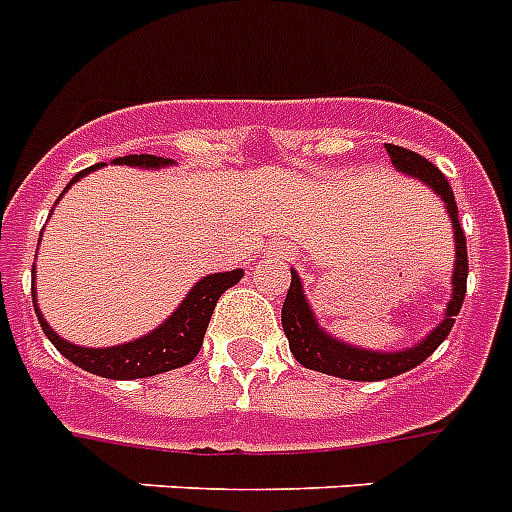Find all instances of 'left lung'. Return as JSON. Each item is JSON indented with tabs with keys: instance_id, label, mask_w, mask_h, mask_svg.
Instances as JSON below:
<instances>
[{
	"instance_id": "left-lung-1",
	"label": "left lung",
	"mask_w": 512,
	"mask_h": 512,
	"mask_svg": "<svg viewBox=\"0 0 512 512\" xmlns=\"http://www.w3.org/2000/svg\"><path fill=\"white\" fill-rule=\"evenodd\" d=\"M386 152L392 157V165L407 176L421 178L423 184L442 197L444 210L450 213L452 228H455V273H452V299L444 313V321L431 331L423 342H418L410 350L402 352H373L360 350L352 344H344L334 336H328L318 321L315 313L307 305V297L302 292V281H299L297 270H292V284L289 294L281 307V323H284V334L289 339V350L310 371L328 373V376L350 378V381H384V378L400 376L410 371L415 365H421L439 344L447 339L452 331L455 315L460 313L465 299V281H468V249H465V234L458 220V205H455V194H452L450 181L442 176V170L436 168L434 162L426 157L415 155L405 147H394L386 144Z\"/></svg>"
}]
</instances>
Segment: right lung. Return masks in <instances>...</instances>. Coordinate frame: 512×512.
<instances>
[{
	"label": "right lung",
	"mask_w": 512,
	"mask_h": 512,
	"mask_svg": "<svg viewBox=\"0 0 512 512\" xmlns=\"http://www.w3.org/2000/svg\"><path fill=\"white\" fill-rule=\"evenodd\" d=\"M118 165H139V168H165V165H173V160H165V157L155 155H126L118 157ZM94 168L81 170L68 186L76 184L78 178H83ZM244 276L242 268L228 270V273H213V276H205L202 281L191 286V292L186 294V299L178 305V310L170 315L168 321L157 326L152 334L141 336L136 342L118 344V347H107V350H89V347H78V344L65 342L62 336H57L52 331L44 315L39 313V305H36V292H33V278H36V265L31 268V292H33V307H36V315H39V323L44 328L49 342L68 357L70 363L83 368V371L97 373L102 378H118V381H128V378H147L157 376V373L173 371V368H181V365L191 363L197 352L202 350V339H205L207 323H210V315L215 310V302L220 299V294L231 289L234 284H239V278Z\"/></svg>",
	"instance_id": "add662e5"
}]
</instances>
